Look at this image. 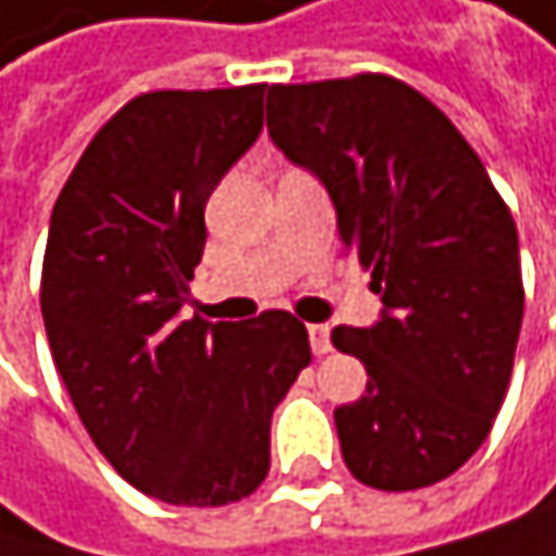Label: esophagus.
Here are the masks:
<instances>
[{"label": "esophagus", "mask_w": 556, "mask_h": 556, "mask_svg": "<svg viewBox=\"0 0 556 556\" xmlns=\"http://www.w3.org/2000/svg\"><path fill=\"white\" fill-rule=\"evenodd\" d=\"M308 334H312V351L315 354H328L331 351V328L328 325H312Z\"/></svg>", "instance_id": "34e87169"}]
</instances>
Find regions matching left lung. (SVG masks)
I'll list each match as a JSON object with an SVG mask.
<instances>
[{"instance_id":"left-lung-1","label":"left lung","mask_w":556,"mask_h":556,"mask_svg":"<svg viewBox=\"0 0 556 556\" xmlns=\"http://www.w3.org/2000/svg\"><path fill=\"white\" fill-rule=\"evenodd\" d=\"M268 135L325 181L344 255L384 304L375 328L331 331L368 368V391L334 410L344 464L378 491L431 488L484 444L510 384V208L454 122L384 72L271 86Z\"/></svg>"}]
</instances>
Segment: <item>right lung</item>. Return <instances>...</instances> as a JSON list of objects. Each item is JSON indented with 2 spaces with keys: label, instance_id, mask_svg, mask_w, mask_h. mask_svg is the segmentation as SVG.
I'll use <instances>...</instances> for the list:
<instances>
[{
  "label": "right lung",
  "instance_id": "add662e5",
  "mask_svg": "<svg viewBox=\"0 0 556 556\" xmlns=\"http://www.w3.org/2000/svg\"><path fill=\"white\" fill-rule=\"evenodd\" d=\"M262 96V81L135 96L52 208L39 301L55 368L105 460L178 507H222L265 481L271 410L312 365L288 312L181 321L205 202L258 138Z\"/></svg>",
  "mask_w": 556,
  "mask_h": 556
}]
</instances>
